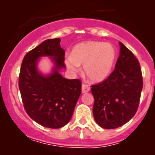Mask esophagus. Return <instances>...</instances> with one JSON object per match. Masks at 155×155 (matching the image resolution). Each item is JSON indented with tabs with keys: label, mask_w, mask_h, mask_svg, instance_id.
Here are the masks:
<instances>
[{
	"label": "esophagus",
	"mask_w": 155,
	"mask_h": 155,
	"mask_svg": "<svg viewBox=\"0 0 155 155\" xmlns=\"http://www.w3.org/2000/svg\"><path fill=\"white\" fill-rule=\"evenodd\" d=\"M89 91H90V87H89L88 85L85 84H83L81 86V91L83 94H85V93H87V92H89Z\"/></svg>",
	"instance_id": "esophagus-1"
}]
</instances>
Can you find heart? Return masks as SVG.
Listing matches in <instances>:
<instances>
[{"mask_svg": "<svg viewBox=\"0 0 155 155\" xmlns=\"http://www.w3.org/2000/svg\"><path fill=\"white\" fill-rule=\"evenodd\" d=\"M115 58V49L110 44L87 41L74 47L71 56L65 59V64L72 73L78 72L80 65L83 64V72L87 78L99 83L109 76Z\"/></svg>", "mask_w": 155, "mask_h": 155, "instance_id": "b5f03b06", "label": "heart"}]
</instances>
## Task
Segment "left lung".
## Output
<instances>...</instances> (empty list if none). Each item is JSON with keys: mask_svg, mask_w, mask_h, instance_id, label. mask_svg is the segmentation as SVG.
I'll use <instances>...</instances> for the list:
<instances>
[{"mask_svg": "<svg viewBox=\"0 0 155 155\" xmlns=\"http://www.w3.org/2000/svg\"><path fill=\"white\" fill-rule=\"evenodd\" d=\"M119 45L120 54L114 71L106 80L91 86L94 117L105 129L120 127L134 117L143 87L138 61L121 42Z\"/></svg>", "mask_w": 155, "mask_h": 155, "instance_id": "1", "label": "left lung"}]
</instances>
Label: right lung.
<instances>
[{"instance_id":"right-lung-1","label":"right lung","mask_w":155,"mask_h":155,"mask_svg":"<svg viewBox=\"0 0 155 155\" xmlns=\"http://www.w3.org/2000/svg\"><path fill=\"white\" fill-rule=\"evenodd\" d=\"M60 38L48 39L24 58L19 75V89L24 107L29 117L50 128H60L70 121L81 93V81L63 78L60 71L66 68ZM42 56L53 62L52 72L43 75L37 64Z\"/></svg>"}]
</instances>
